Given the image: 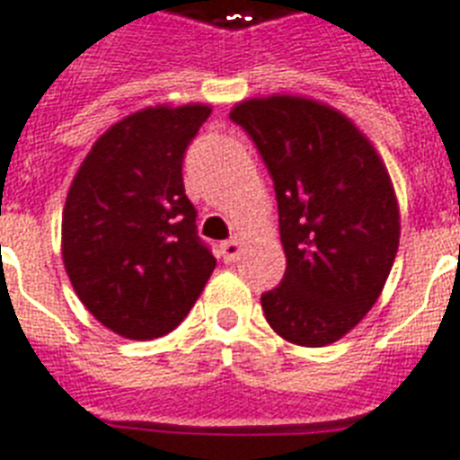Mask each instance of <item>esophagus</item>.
<instances>
[{
	"mask_svg": "<svg viewBox=\"0 0 460 460\" xmlns=\"http://www.w3.org/2000/svg\"><path fill=\"white\" fill-rule=\"evenodd\" d=\"M240 252H242V242L237 240V237H233V240H227L220 244V253H223V261H226V263H233V261L240 256Z\"/></svg>",
	"mask_w": 460,
	"mask_h": 460,
	"instance_id": "esophagus-1",
	"label": "esophagus"
}]
</instances>
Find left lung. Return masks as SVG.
<instances>
[{
    "label": "left lung",
    "mask_w": 460,
    "mask_h": 460,
    "mask_svg": "<svg viewBox=\"0 0 460 460\" xmlns=\"http://www.w3.org/2000/svg\"><path fill=\"white\" fill-rule=\"evenodd\" d=\"M273 178L288 268L261 294L275 332L325 347L356 328L380 296L399 249L387 168L358 128L314 99H249L230 111Z\"/></svg>",
    "instance_id": "left-lung-1"
}]
</instances>
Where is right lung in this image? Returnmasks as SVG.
I'll return each mask as SVG.
<instances>
[{"instance_id":"1","label":"right lung","mask_w":460,"mask_h":460,"mask_svg":"<svg viewBox=\"0 0 460 460\" xmlns=\"http://www.w3.org/2000/svg\"><path fill=\"white\" fill-rule=\"evenodd\" d=\"M208 113L204 104L132 113L94 142L66 197V273L84 308L128 340L178 328L216 268L182 185L187 146Z\"/></svg>"}]
</instances>
